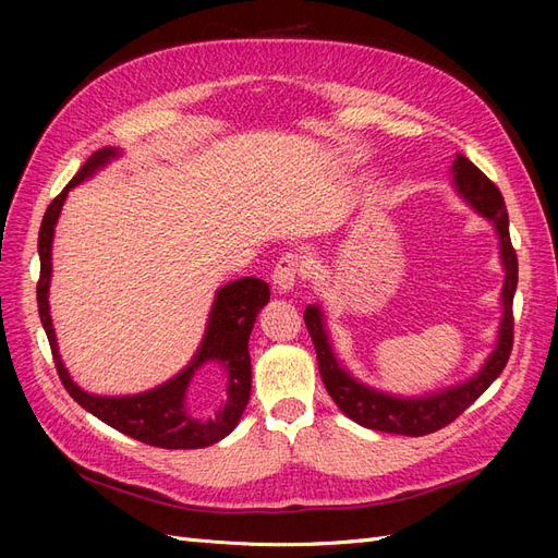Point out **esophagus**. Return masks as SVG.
<instances>
[{
  "label": "esophagus",
  "mask_w": 558,
  "mask_h": 558,
  "mask_svg": "<svg viewBox=\"0 0 558 558\" xmlns=\"http://www.w3.org/2000/svg\"><path fill=\"white\" fill-rule=\"evenodd\" d=\"M305 275H307L305 258H302L300 253H295V251H289V253H283V256L277 260L272 279H275L277 289L286 293V291H291L293 286Z\"/></svg>",
  "instance_id": "obj_1"
}]
</instances>
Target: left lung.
<instances>
[{
  "label": "left lung",
  "instance_id": "obj_1",
  "mask_svg": "<svg viewBox=\"0 0 558 558\" xmlns=\"http://www.w3.org/2000/svg\"><path fill=\"white\" fill-rule=\"evenodd\" d=\"M451 170H453L456 189H459V193L482 216L492 218L500 238L505 286H502V320H500L498 344L492 356H488L486 365L477 373V377H472L470 381L426 398H393L381 391H375V388H367L365 384L356 381L349 373H344L340 363H337L332 356V349L324 328V316H320L316 305L307 307L305 324L316 349L320 379H324L337 408L365 428L396 433V435H410V437H421V435L440 430L447 424H451L453 418H459L470 404L496 381V377L502 373V367L510 361L512 342H514L512 300L517 291L519 263H517V251L510 240L508 209H505V199L498 191V185L488 179L477 165H472L465 156L456 154Z\"/></svg>",
  "mask_w": 558,
  "mask_h": 558
}]
</instances>
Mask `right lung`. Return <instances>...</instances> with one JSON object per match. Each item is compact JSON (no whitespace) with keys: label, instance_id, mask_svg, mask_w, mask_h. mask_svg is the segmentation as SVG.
Returning <instances> with one entry per match:
<instances>
[{"label":"right lung","instance_id":"right-lung-1","mask_svg":"<svg viewBox=\"0 0 558 558\" xmlns=\"http://www.w3.org/2000/svg\"><path fill=\"white\" fill-rule=\"evenodd\" d=\"M118 154L116 148H99L81 167L76 177L64 185L62 193L50 202L44 221L39 228V281H37V305L39 318L46 330L50 351H53L56 369L62 386L83 410L95 414L107 426L121 430L134 440L150 447L162 449H199L223 440L246 408L251 396V356H248V335L256 324L258 312L269 302V286L256 277H244L223 286L216 293L214 310L209 314V326L205 340L197 351L193 363L183 369L181 375L167 384L154 388L148 393L128 396V398H102L90 396L72 381L60 361L53 324L48 314V283H50V242H53V230L62 209V202L86 177H90L97 167H102L109 158ZM207 360H216L227 367L229 375V398L227 404L209 420H193L184 410V391L194 369Z\"/></svg>","mask_w":558,"mask_h":558}]
</instances>
